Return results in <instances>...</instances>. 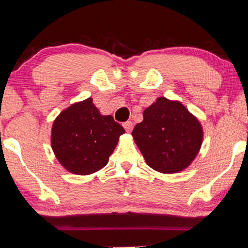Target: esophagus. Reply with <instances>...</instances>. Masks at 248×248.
Returning a JSON list of instances; mask_svg holds the SVG:
<instances>
[{
    "label": "esophagus",
    "mask_w": 248,
    "mask_h": 248,
    "mask_svg": "<svg viewBox=\"0 0 248 248\" xmlns=\"http://www.w3.org/2000/svg\"><path fill=\"white\" fill-rule=\"evenodd\" d=\"M124 127L127 131H131V130H133L134 124H133V122H131V121H126V122H124Z\"/></svg>",
    "instance_id": "esophagus-1"
}]
</instances>
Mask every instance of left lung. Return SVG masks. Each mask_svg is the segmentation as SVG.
Masks as SVG:
<instances>
[{
	"instance_id": "1",
	"label": "left lung",
	"mask_w": 248,
	"mask_h": 248,
	"mask_svg": "<svg viewBox=\"0 0 248 248\" xmlns=\"http://www.w3.org/2000/svg\"><path fill=\"white\" fill-rule=\"evenodd\" d=\"M135 126L134 140L152 169L162 173L184 170L199 153L203 131L180 102L158 97Z\"/></svg>"
}]
</instances>
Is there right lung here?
I'll use <instances>...</instances> for the list:
<instances>
[{
	"label": "right lung",
	"instance_id": "1",
	"mask_svg": "<svg viewBox=\"0 0 248 248\" xmlns=\"http://www.w3.org/2000/svg\"><path fill=\"white\" fill-rule=\"evenodd\" d=\"M124 127L102 115L92 98L61 112L52 127V148L72 173L90 174L107 166Z\"/></svg>",
	"mask_w": 248,
	"mask_h": 248
}]
</instances>
